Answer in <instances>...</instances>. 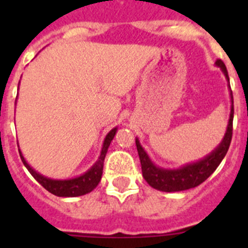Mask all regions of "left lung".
Wrapping results in <instances>:
<instances>
[{
    "label": "left lung",
    "mask_w": 248,
    "mask_h": 248,
    "mask_svg": "<svg viewBox=\"0 0 248 248\" xmlns=\"http://www.w3.org/2000/svg\"><path fill=\"white\" fill-rule=\"evenodd\" d=\"M216 64L222 69L227 80H230L225 63L221 59H217ZM231 99L233 103L232 92ZM232 122H233V105L231 108L226 134H225L222 143L218 145V148L215 149V151H212L209 156H206L199 163L190 164V165H186L181 169H177V170H165V169H160L155 166L150 161L144 149L141 148L139 140H135L138 154L140 157V164H141V171H143V176L146 183L154 189L166 192L183 191V190L192 189V187H196L200 184H202L220 165V163L226 155L227 150H229L232 139Z\"/></svg>",
    "instance_id": "left-lung-1"
}]
</instances>
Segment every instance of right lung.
I'll use <instances>...</instances> for the list:
<instances>
[{
	"mask_svg": "<svg viewBox=\"0 0 248 248\" xmlns=\"http://www.w3.org/2000/svg\"><path fill=\"white\" fill-rule=\"evenodd\" d=\"M117 133V128H114L113 130L109 131V134L105 137L104 144H103L102 153L98 159V161L93 165L91 170L83 174L82 176L76 177V179H71V180H52V179H47V177L39 175L33 169L31 168L27 163H26L25 157L22 156L21 151H19V156L22 159V163L25 164L28 171L31 175L38 181L41 185L45 187L47 191L50 194L56 195V196H61V198H76V196H82V195L88 194L92 190L95 189V186L99 184L100 179L103 175V165H104L105 154L108 151L109 145H110L111 140H113L114 135Z\"/></svg>",
	"mask_w": 248,
	"mask_h": 248,
	"instance_id": "1",
	"label": "right lung"
}]
</instances>
